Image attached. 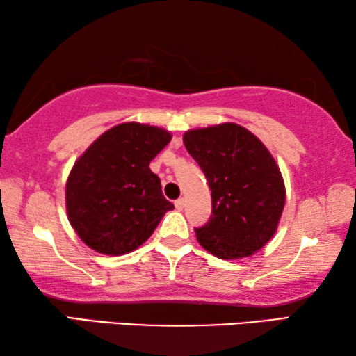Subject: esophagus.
I'll use <instances>...</instances> for the list:
<instances>
[{
  "instance_id": "obj_1",
  "label": "esophagus",
  "mask_w": 356,
  "mask_h": 356,
  "mask_svg": "<svg viewBox=\"0 0 356 356\" xmlns=\"http://www.w3.org/2000/svg\"><path fill=\"white\" fill-rule=\"evenodd\" d=\"M175 207H177V209H183L184 208V199L175 200Z\"/></svg>"
}]
</instances>
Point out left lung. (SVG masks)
<instances>
[{
    "label": "left lung",
    "instance_id": "obj_1",
    "mask_svg": "<svg viewBox=\"0 0 356 356\" xmlns=\"http://www.w3.org/2000/svg\"><path fill=\"white\" fill-rule=\"evenodd\" d=\"M184 147L211 191V216L197 240L219 259L252 255L275 235L285 203L281 170L244 127L224 123L184 134Z\"/></svg>",
    "mask_w": 356,
    "mask_h": 356
}]
</instances>
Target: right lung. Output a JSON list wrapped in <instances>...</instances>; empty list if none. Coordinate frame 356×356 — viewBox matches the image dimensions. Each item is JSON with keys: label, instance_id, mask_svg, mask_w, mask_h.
I'll return each instance as SVG.
<instances>
[{"label": "right lung", "instance_id": "right-lung-1", "mask_svg": "<svg viewBox=\"0 0 356 356\" xmlns=\"http://www.w3.org/2000/svg\"><path fill=\"white\" fill-rule=\"evenodd\" d=\"M170 140L159 127L124 123L85 151L66 184L67 216L81 241L101 254L121 255L153 235L175 207L149 162Z\"/></svg>", "mask_w": 356, "mask_h": 356}]
</instances>
